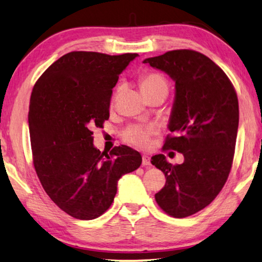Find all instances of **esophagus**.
Masks as SVG:
<instances>
[{"label": "esophagus", "mask_w": 262, "mask_h": 262, "mask_svg": "<svg viewBox=\"0 0 262 262\" xmlns=\"http://www.w3.org/2000/svg\"><path fill=\"white\" fill-rule=\"evenodd\" d=\"M142 165L144 166H149L150 165V157L144 155L142 156Z\"/></svg>", "instance_id": "obj_1"}]
</instances>
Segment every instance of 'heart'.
I'll list each match as a JSON object with an SVG mask.
<instances>
[{
  "label": "heart",
  "instance_id": "obj_1",
  "mask_svg": "<svg viewBox=\"0 0 262 262\" xmlns=\"http://www.w3.org/2000/svg\"><path fill=\"white\" fill-rule=\"evenodd\" d=\"M139 85L142 93H148L155 89L166 85V82L164 77L161 76L160 74L157 73H147L144 74L139 78ZM118 91L115 93L114 97H113V102L115 101L117 97ZM157 131L155 127H145V126H138L133 125L127 127V129L123 132V139L126 142H129L131 145H135L140 148H146L150 145V139L151 137L155 135Z\"/></svg>",
  "mask_w": 262,
  "mask_h": 262
}]
</instances>
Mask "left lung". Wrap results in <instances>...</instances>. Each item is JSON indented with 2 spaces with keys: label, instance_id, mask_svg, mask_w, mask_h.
I'll return each instance as SVG.
<instances>
[{
  "label": "left lung",
  "instance_id": "8db88e82",
  "mask_svg": "<svg viewBox=\"0 0 262 262\" xmlns=\"http://www.w3.org/2000/svg\"><path fill=\"white\" fill-rule=\"evenodd\" d=\"M144 62L176 82L171 135L163 150L181 152L185 161L173 165L159 154L150 162L166 178L156 203L166 214L186 218L206 208L228 179L238 129L237 95L226 73L201 52L180 49Z\"/></svg>",
  "mask_w": 262,
  "mask_h": 262
}]
</instances>
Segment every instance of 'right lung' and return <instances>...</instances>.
<instances>
[{"mask_svg":"<svg viewBox=\"0 0 262 262\" xmlns=\"http://www.w3.org/2000/svg\"><path fill=\"white\" fill-rule=\"evenodd\" d=\"M137 56L73 51L54 61L33 88L28 112L33 164L53 203L75 219L105 213L117 180L141 164V155L127 146L101 152L93 147L91 131L110 118L112 89Z\"/></svg>","mask_w":262,"mask_h":262,"instance_id":"right-lung-1","label":"right lung"}]
</instances>
